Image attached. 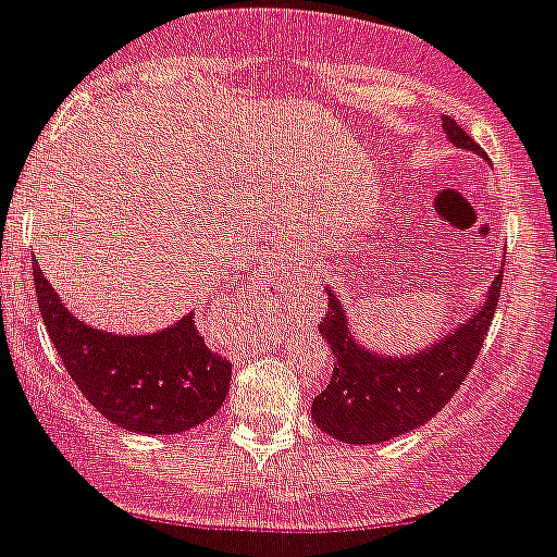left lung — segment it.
Instances as JSON below:
<instances>
[{
	"label": "left lung",
	"instance_id": "obj_1",
	"mask_svg": "<svg viewBox=\"0 0 557 557\" xmlns=\"http://www.w3.org/2000/svg\"><path fill=\"white\" fill-rule=\"evenodd\" d=\"M443 132L454 148L485 157L480 145L446 114H443ZM502 274H505V260L487 285L480 306L471 308L462 322L420 350L395 352V356L364 345L352 333L345 302L327 285L331 306L325 319L319 322V333L331 345L333 372L325 389L313 398V423L338 443L372 446L400 437L423 425L425 420H432L451 400L462 379H468L473 361L480 356L499 302Z\"/></svg>",
	"mask_w": 557,
	"mask_h": 557
}]
</instances>
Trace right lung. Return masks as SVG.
<instances>
[{
  "instance_id": "1",
  "label": "right lung",
  "mask_w": 557,
  "mask_h": 557,
  "mask_svg": "<svg viewBox=\"0 0 557 557\" xmlns=\"http://www.w3.org/2000/svg\"><path fill=\"white\" fill-rule=\"evenodd\" d=\"M38 311L75 386L120 429L182 434L219 412L232 364L205 345L193 311L153 333H111L77 319L33 263Z\"/></svg>"
}]
</instances>
